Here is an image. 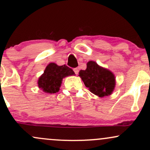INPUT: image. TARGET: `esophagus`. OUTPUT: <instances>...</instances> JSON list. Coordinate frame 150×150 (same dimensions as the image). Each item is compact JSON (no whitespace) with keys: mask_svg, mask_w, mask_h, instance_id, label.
Returning a JSON list of instances; mask_svg holds the SVG:
<instances>
[{"mask_svg":"<svg viewBox=\"0 0 150 150\" xmlns=\"http://www.w3.org/2000/svg\"><path fill=\"white\" fill-rule=\"evenodd\" d=\"M73 71H74V73H75V74H76V75H77V74H78V73H79V70H78V68H74V69H73Z\"/></svg>","mask_w":150,"mask_h":150,"instance_id":"esophagus-1","label":"esophagus"}]
</instances>
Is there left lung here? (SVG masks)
I'll list each match as a JSON object with an SVG mask.
<instances>
[{
  "label": "left lung",
  "mask_w": 150,
  "mask_h": 150,
  "mask_svg": "<svg viewBox=\"0 0 150 150\" xmlns=\"http://www.w3.org/2000/svg\"><path fill=\"white\" fill-rule=\"evenodd\" d=\"M79 76L91 92L100 97L111 94L116 84L113 74L94 61L88 62L86 70H81Z\"/></svg>",
  "instance_id": "1"
}]
</instances>
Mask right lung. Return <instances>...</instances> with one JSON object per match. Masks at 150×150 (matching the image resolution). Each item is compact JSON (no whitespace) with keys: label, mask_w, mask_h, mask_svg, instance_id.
Returning a JSON list of instances; mask_svg holds the SVG:
<instances>
[{"label":"right lung","mask_w":150,"mask_h":150,"mask_svg":"<svg viewBox=\"0 0 150 150\" xmlns=\"http://www.w3.org/2000/svg\"><path fill=\"white\" fill-rule=\"evenodd\" d=\"M74 74L73 70L67 65L58 66L54 63H49L39 78L38 86L46 93H56L59 91L63 77Z\"/></svg>","instance_id":"1"}]
</instances>
